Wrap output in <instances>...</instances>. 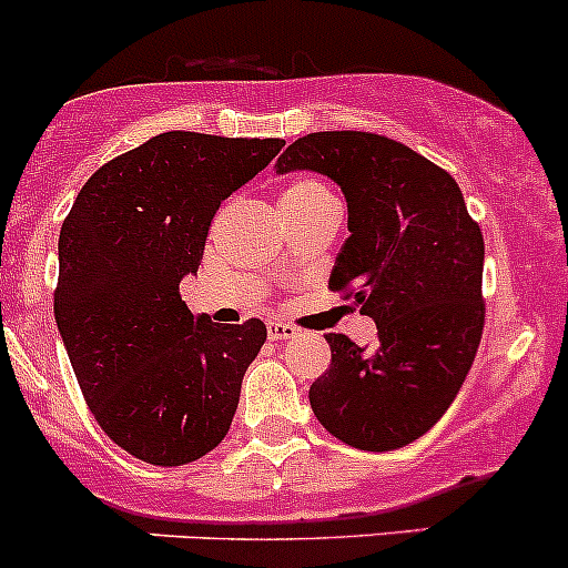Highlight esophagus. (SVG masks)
Returning <instances> with one entry per match:
<instances>
[{"instance_id": "obj_1", "label": "esophagus", "mask_w": 568, "mask_h": 568, "mask_svg": "<svg viewBox=\"0 0 568 568\" xmlns=\"http://www.w3.org/2000/svg\"><path fill=\"white\" fill-rule=\"evenodd\" d=\"M297 333L295 325L290 323H267V338L271 342H282V338H292Z\"/></svg>"}]
</instances>
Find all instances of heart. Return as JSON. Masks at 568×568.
Returning a JSON list of instances; mask_svg holds the SVG:
<instances>
[{
	"instance_id": "1",
	"label": "heart",
	"mask_w": 568,
	"mask_h": 568,
	"mask_svg": "<svg viewBox=\"0 0 568 568\" xmlns=\"http://www.w3.org/2000/svg\"><path fill=\"white\" fill-rule=\"evenodd\" d=\"M331 196V191L325 189L320 180L314 178H301V180H292L290 185L282 191V207H303V204H312L320 202V199Z\"/></svg>"
}]
</instances>
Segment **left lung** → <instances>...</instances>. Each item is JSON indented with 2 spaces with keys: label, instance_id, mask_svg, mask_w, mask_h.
Masks as SVG:
<instances>
[{
  "label": "left lung",
  "instance_id": "obj_1",
  "mask_svg": "<svg viewBox=\"0 0 568 568\" xmlns=\"http://www.w3.org/2000/svg\"><path fill=\"white\" fill-rule=\"evenodd\" d=\"M342 185L347 230L331 290L377 323V344L327 333L331 366L308 388L320 424L361 452H394L432 429L459 394L484 331V237L457 180L366 131L297 139L276 172Z\"/></svg>",
  "mask_w": 568,
  "mask_h": 568
}]
</instances>
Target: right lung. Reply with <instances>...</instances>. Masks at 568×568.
Masks as SVG:
<instances>
[{"label": "right lung", "instance_id": "obj_1", "mask_svg": "<svg viewBox=\"0 0 568 568\" xmlns=\"http://www.w3.org/2000/svg\"><path fill=\"white\" fill-rule=\"evenodd\" d=\"M284 139L158 133L103 163L60 232L54 317L92 415L150 465H189L230 432L241 383L267 338L194 317L180 282L199 271L210 221Z\"/></svg>", "mask_w": 568, "mask_h": 568}]
</instances>
